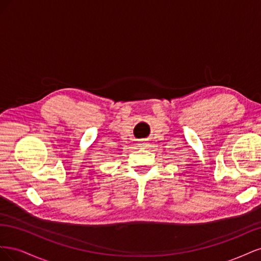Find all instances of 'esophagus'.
<instances>
[{
  "instance_id": "1",
  "label": "esophagus",
  "mask_w": 261,
  "mask_h": 261,
  "mask_svg": "<svg viewBox=\"0 0 261 261\" xmlns=\"http://www.w3.org/2000/svg\"><path fill=\"white\" fill-rule=\"evenodd\" d=\"M139 145H140V147H144V148H146L147 146H149V144L147 143V141H141V143H140Z\"/></svg>"
}]
</instances>
